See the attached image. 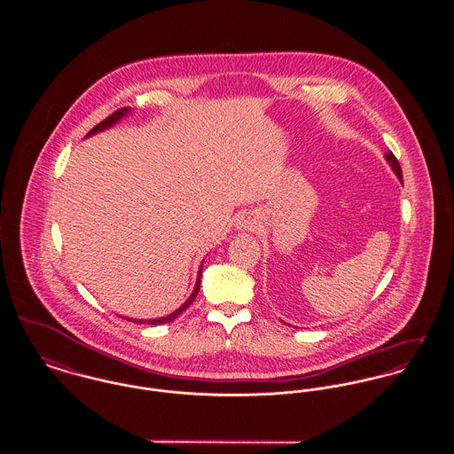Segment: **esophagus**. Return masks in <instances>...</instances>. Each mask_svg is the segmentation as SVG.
Listing matches in <instances>:
<instances>
[{
	"label": "esophagus",
	"mask_w": 454,
	"mask_h": 454,
	"mask_svg": "<svg viewBox=\"0 0 454 454\" xmlns=\"http://www.w3.org/2000/svg\"><path fill=\"white\" fill-rule=\"evenodd\" d=\"M239 229H245V231H252L254 227H255V223H257V220L252 216V213H247V215H243L241 218H239Z\"/></svg>",
	"instance_id": "esophagus-1"
}]
</instances>
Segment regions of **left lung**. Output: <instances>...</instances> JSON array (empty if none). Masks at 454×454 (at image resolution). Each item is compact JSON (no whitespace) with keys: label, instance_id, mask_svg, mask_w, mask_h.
Here are the masks:
<instances>
[{"label":"left lung","instance_id":"8db88e82","mask_svg":"<svg viewBox=\"0 0 454 454\" xmlns=\"http://www.w3.org/2000/svg\"><path fill=\"white\" fill-rule=\"evenodd\" d=\"M385 159H387V162H388L389 168L393 169L395 176L398 178V182L402 184V169H400V164H398V160L395 159V155H393L391 152H387V153H385Z\"/></svg>","mask_w":454,"mask_h":454}]
</instances>
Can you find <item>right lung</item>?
<instances>
[{"label": "right lung", "mask_w": 454, "mask_h": 454, "mask_svg": "<svg viewBox=\"0 0 454 454\" xmlns=\"http://www.w3.org/2000/svg\"><path fill=\"white\" fill-rule=\"evenodd\" d=\"M129 114H132V110L130 108H121V110H117L115 114H112L108 119H105L101 124H98L94 129L89 130V134L85 136V137H89V136H94V134H98V132H103V130L110 129V128H114L115 124H119L124 117H128ZM200 274H202V263H200V267H199V272H197V281H195L194 290H192V294H191V297L176 309V311H173L171 315H168V317H162V318H155V320H136V318H126V320H129V322H134V324H146V325H160V324H169V322H173L175 318H178L192 302L195 301V297H197V294H199V286H200Z\"/></svg>", "instance_id": "obj_1"}]
</instances>
